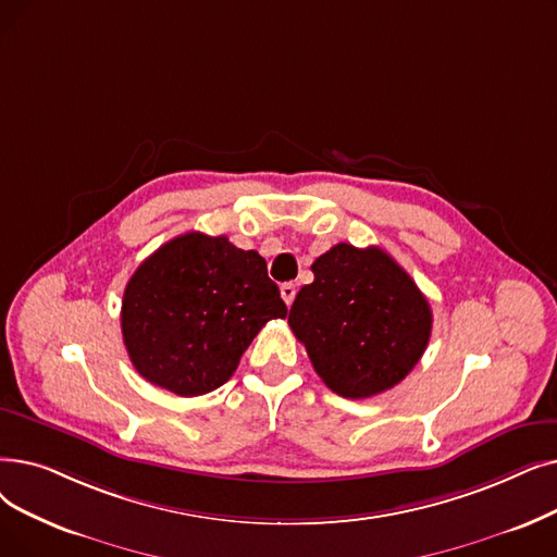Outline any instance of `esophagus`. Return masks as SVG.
Listing matches in <instances>:
<instances>
[{"mask_svg": "<svg viewBox=\"0 0 557 557\" xmlns=\"http://www.w3.org/2000/svg\"><path fill=\"white\" fill-rule=\"evenodd\" d=\"M280 294H282V300L292 307V302H294V298H296V284L294 282H286V284H282L280 286Z\"/></svg>", "mask_w": 557, "mask_h": 557, "instance_id": "esophagus-1", "label": "esophagus"}]
</instances>
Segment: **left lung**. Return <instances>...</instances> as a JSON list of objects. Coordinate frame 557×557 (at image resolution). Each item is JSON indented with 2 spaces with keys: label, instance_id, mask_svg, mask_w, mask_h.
<instances>
[{
  "label": "left lung",
  "instance_id": "1",
  "mask_svg": "<svg viewBox=\"0 0 557 557\" xmlns=\"http://www.w3.org/2000/svg\"><path fill=\"white\" fill-rule=\"evenodd\" d=\"M292 311L313 371L344 398L392 389L417 367L432 311L414 280L384 250L338 244L311 263Z\"/></svg>",
  "mask_w": 557,
  "mask_h": 557
}]
</instances>
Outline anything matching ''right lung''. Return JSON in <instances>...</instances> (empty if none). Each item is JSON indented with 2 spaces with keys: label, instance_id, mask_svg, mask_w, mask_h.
I'll use <instances>...</instances> for the list:
<instances>
[{
  "label": "right lung",
  "instance_id": "right-lung-1",
  "mask_svg": "<svg viewBox=\"0 0 557 557\" xmlns=\"http://www.w3.org/2000/svg\"><path fill=\"white\" fill-rule=\"evenodd\" d=\"M284 317L259 252L232 246L227 236L188 232L138 265L120 325L136 371L190 398L225 384L259 330Z\"/></svg>",
  "mask_w": 557,
  "mask_h": 557
}]
</instances>
